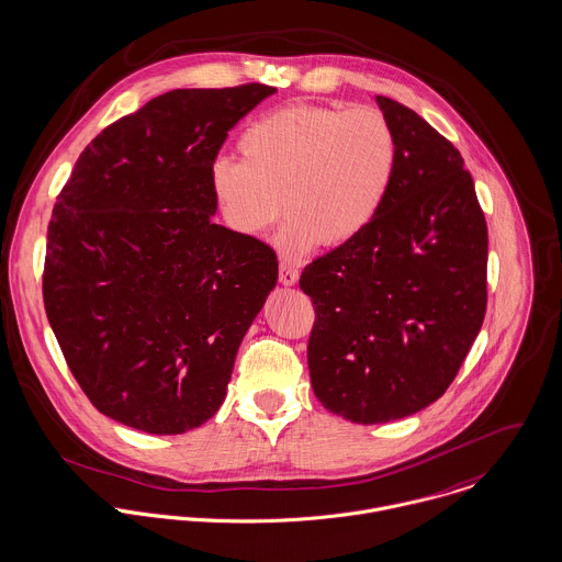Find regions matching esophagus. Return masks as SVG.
Instances as JSON below:
<instances>
[{"instance_id": "obj_1", "label": "esophagus", "mask_w": 562, "mask_h": 562, "mask_svg": "<svg viewBox=\"0 0 562 562\" xmlns=\"http://www.w3.org/2000/svg\"><path fill=\"white\" fill-rule=\"evenodd\" d=\"M297 278H300V271L291 265V262H280V282L284 284V286H293L295 282H297Z\"/></svg>"}]
</instances>
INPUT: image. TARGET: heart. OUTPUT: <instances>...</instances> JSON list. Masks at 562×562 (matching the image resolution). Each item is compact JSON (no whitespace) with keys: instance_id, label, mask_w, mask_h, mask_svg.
Listing matches in <instances>:
<instances>
[{"instance_id":"b5f03b06","label":"heart","mask_w":562,"mask_h":562,"mask_svg":"<svg viewBox=\"0 0 562 562\" xmlns=\"http://www.w3.org/2000/svg\"><path fill=\"white\" fill-rule=\"evenodd\" d=\"M240 160L217 158L211 191L225 225L258 236L284 209L278 247L300 258L356 238L380 213L395 173V134L373 106L293 104L238 136ZM283 202L280 203L279 200Z\"/></svg>"}]
</instances>
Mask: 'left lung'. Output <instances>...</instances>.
Masks as SVG:
<instances>
[{
	"label": "left lung",
	"instance_id": "left-lung-1",
	"mask_svg": "<svg viewBox=\"0 0 562 562\" xmlns=\"http://www.w3.org/2000/svg\"><path fill=\"white\" fill-rule=\"evenodd\" d=\"M375 102L397 145L384 204L300 278L315 308L313 391L362 426L408 417L448 391L484 322L488 260L460 151L404 104Z\"/></svg>",
	"mask_w": 562,
	"mask_h": 562
}]
</instances>
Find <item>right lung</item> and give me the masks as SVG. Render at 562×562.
Segmentation results:
<instances>
[{
  "instance_id": "add662e5",
  "label": "right lung",
  "mask_w": 562,
  "mask_h": 562,
  "mask_svg": "<svg viewBox=\"0 0 562 562\" xmlns=\"http://www.w3.org/2000/svg\"><path fill=\"white\" fill-rule=\"evenodd\" d=\"M276 89H176L80 154L47 225L43 302L91 404L149 435L222 406L238 345L278 280L276 251L213 224L211 167Z\"/></svg>"
}]
</instances>
